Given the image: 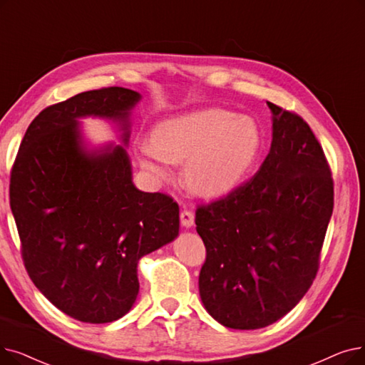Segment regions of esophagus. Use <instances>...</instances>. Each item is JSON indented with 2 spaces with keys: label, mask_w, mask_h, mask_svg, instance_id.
Wrapping results in <instances>:
<instances>
[{
  "label": "esophagus",
  "mask_w": 365,
  "mask_h": 365,
  "mask_svg": "<svg viewBox=\"0 0 365 365\" xmlns=\"http://www.w3.org/2000/svg\"><path fill=\"white\" fill-rule=\"evenodd\" d=\"M180 222H182V227H185V228H191L192 225H194V222H195V216H194V213L191 212V210H183L182 213H180Z\"/></svg>",
  "instance_id": "34e87169"
}]
</instances>
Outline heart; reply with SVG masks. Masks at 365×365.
Here are the masks:
<instances>
[{"mask_svg": "<svg viewBox=\"0 0 365 365\" xmlns=\"http://www.w3.org/2000/svg\"><path fill=\"white\" fill-rule=\"evenodd\" d=\"M261 148L255 119L210 107L158 123L152 140L141 143L140 163L158 179L168 174V163H185L183 182L189 191L217 198L245 182Z\"/></svg>", "mask_w": 365, "mask_h": 365, "instance_id": "b5f03b06", "label": "heart"}]
</instances>
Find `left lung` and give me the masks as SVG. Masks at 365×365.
Here are the masks:
<instances>
[{
	"label": "left lung",
	"instance_id": "1",
	"mask_svg": "<svg viewBox=\"0 0 365 365\" xmlns=\"http://www.w3.org/2000/svg\"><path fill=\"white\" fill-rule=\"evenodd\" d=\"M272 110V148L259 171L195 212L205 262V310L227 328L258 329L291 312L312 287L334 207L324 150L295 113Z\"/></svg>",
	"mask_w": 365,
	"mask_h": 365
}]
</instances>
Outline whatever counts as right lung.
Listing matches in <instances>:
<instances>
[{
    "mask_svg": "<svg viewBox=\"0 0 365 365\" xmlns=\"http://www.w3.org/2000/svg\"><path fill=\"white\" fill-rule=\"evenodd\" d=\"M141 95L126 88L77 93L31 122L10 178V207L25 268L40 292L71 318L113 322L138 295L141 257L179 235V205L133 183L125 146ZM118 126L123 147L91 148L80 119Z\"/></svg>",
    "mask_w": 365,
    "mask_h": 365,
    "instance_id": "add662e5",
    "label": "right lung"
}]
</instances>
